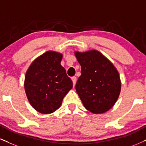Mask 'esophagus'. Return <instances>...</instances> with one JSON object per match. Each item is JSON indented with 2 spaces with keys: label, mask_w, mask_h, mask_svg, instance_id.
<instances>
[{
  "label": "esophagus",
  "mask_w": 146,
  "mask_h": 146,
  "mask_svg": "<svg viewBox=\"0 0 146 146\" xmlns=\"http://www.w3.org/2000/svg\"><path fill=\"white\" fill-rule=\"evenodd\" d=\"M71 80H72V82H73V86L75 85V84H76V80H77V78L75 76H73L71 78Z\"/></svg>",
  "instance_id": "obj_1"
}]
</instances>
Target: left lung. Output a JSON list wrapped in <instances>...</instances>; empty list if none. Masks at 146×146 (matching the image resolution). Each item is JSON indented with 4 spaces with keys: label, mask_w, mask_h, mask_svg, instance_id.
Listing matches in <instances>:
<instances>
[{
    "label": "left lung",
    "mask_w": 146,
    "mask_h": 146,
    "mask_svg": "<svg viewBox=\"0 0 146 146\" xmlns=\"http://www.w3.org/2000/svg\"><path fill=\"white\" fill-rule=\"evenodd\" d=\"M74 54L82 68L75 89L84 108L94 114L109 111L121 91L117 68L98 50L75 51Z\"/></svg>",
    "instance_id": "8db88e82"
}]
</instances>
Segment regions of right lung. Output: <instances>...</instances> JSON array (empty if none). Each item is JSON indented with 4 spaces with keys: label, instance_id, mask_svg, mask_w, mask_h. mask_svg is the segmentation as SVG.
<instances>
[{
    "label": "right lung",
    "instance_id": "right-lung-1",
    "mask_svg": "<svg viewBox=\"0 0 146 146\" xmlns=\"http://www.w3.org/2000/svg\"><path fill=\"white\" fill-rule=\"evenodd\" d=\"M62 54L47 51L33 60L26 71L24 90L30 104L41 113L50 114L60 108L73 88V82L60 64Z\"/></svg>",
    "mask_w": 146,
    "mask_h": 146
}]
</instances>
